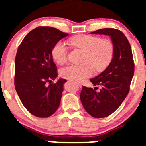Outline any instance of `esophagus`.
<instances>
[{
    "instance_id": "1",
    "label": "esophagus",
    "mask_w": 146,
    "mask_h": 146,
    "mask_svg": "<svg viewBox=\"0 0 146 146\" xmlns=\"http://www.w3.org/2000/svg\"><path fill=\"white\" fill-rule=\"evenodd\" d=\"M75 83L76 84V85H77L78 87H81V83L79 82H75Z\"/></svg>"
}]
</instances>
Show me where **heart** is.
Instances as JSON below:
<instances>
[{"label":"heart","instance_id":"heart-1","mask_svg":"<svg viewBox=\"0 0 146 146\" xmlns=\"http://www.w3.org/2000/svg\"><path fill=\"white\" fill-rule=\"evenodd\" d=\"M70 45L85 51L81 64H72L61 70V75L65 78L80 81L93 74L95 68L102 71L110 64L114 55V45L107 39L88 35H78L69 39ZM54 61L59 65L66 63L68 48L64 42H56L51 50Z\"/></svg>","mask_w":146,"mask_h":146}]
</instances>
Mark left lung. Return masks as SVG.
<instances>
[{
  "mask_svg": "<svg viewBox=\"0 0 146 146\" xmlns=\"http://www.w3.org/2000/svg\"><path fill=\"white\" fill-rule=\"evenodd\" d=\"M91 34L108 35L114 45V55L108 67L90 81L95 87L83 86L80 100L85 111L95 118L111 115L127 96L134 73V62L131 45L121 31L114 28L98 29Z\"/></svg>",
  "mask_w": 146,
  "mask_h": 146,
  "instance_id": "8db88e82",
  "label": "left lung"
}]
</instances>
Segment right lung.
<instances>
[{
  "label": "right lung",
  "mask_w": 146,
  "mask_h": 146,
  "mask_svg": "<svg viewBox=\"0 0 146 146\" xmlns=\"http://www.w3.org/2000/svg\"><path fill=\"white\" fill-rule=\"evenodd\" d=\"M68 35L56 28L40 26L30 31L17 48L15 87L24 107L35 117H50L59 107L66 80L51 82L58 76L51 50Z\"/></svg>",
  "instance_id": "right-lung-1"
}]
</instances>
